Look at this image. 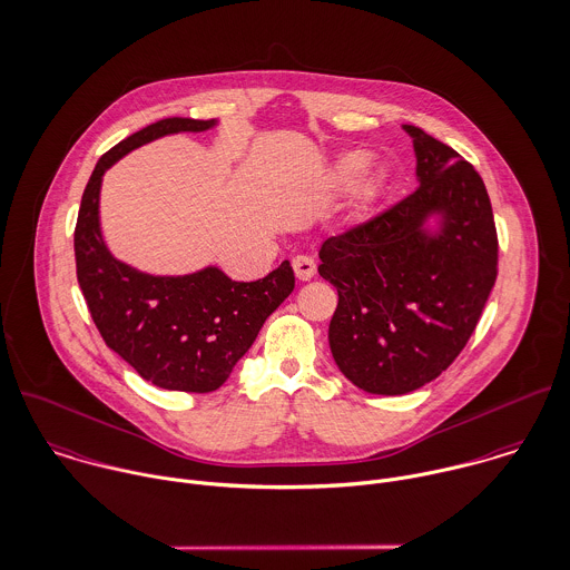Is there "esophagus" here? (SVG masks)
Here are the masks:
<instances>
[{"label": "esophagus", "mask_w": 570, "mask_h": 570, "mask_svg": "<svg viewBox=\"0 0 570 570\" xmlns=\"http://www.w3.org/2000/svg\"><path fill=\"white\" fill-rule=\"evenodd\" d=\"M293 271H295V275H297L302 282H308V279H313V275L317 273V264H315V259L308 257V255H297V257L293 259Z\"/></svg>", "instance_id": "1"}]
</instances>
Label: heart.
<instances>
[{
    "label": "heart",
    "instance_id": "1",
    "mask_svg": "<svg viewBox=\"0 0 570 570\" xmlns=\"http://www.w3.org/2000/svg\"><path fill=\"white\" fill-rule=\"evenodd\" d=\"M368 159H371L368 153H362V150L344 155V157L337 161V166H335V179H337V184L344 186V188H353L358 179L362 178V175H364V170H366V166H368ZM384 184H386V173H384L382 168H380V170H373L371 175H366L363 181L360 183V188H357L360 202H362V204H371V202L382 193Z\"/></svg>",
    "mask_w": 570,
    "mask_h": 570
}]
</instances>
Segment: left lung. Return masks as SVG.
<instances>
[{
  "mask_svg": "<svg viewBox=\"0 0 570 570\" xmlns=\"http://www.w3.org/2000/svg\"><path fill=\"white\" fill-rule=\"evenodd\" d=\"M420 188L328 237L320 275L337 288L328 326L340 371L373 395H404L442 375L469 344L498 279V228L480 173L406 124ZM443 217L426 236L423 222Z\"/></svg>",
  "mask_w": 570,
  "mask_h": 570,
  "instance_id": "obj_1",
  "label": "left lung"
}]
</instances>
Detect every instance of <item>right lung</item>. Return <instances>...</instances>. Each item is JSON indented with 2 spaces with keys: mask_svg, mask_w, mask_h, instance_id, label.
<instances>
[{
  "mask_svg": "<svg viewBox=\"0 0 570 570\" xmlns=\"http://www.w3.org/2000/svg\"><path fill=\"white\" fill-rule=\"evenodd\" d=\"M213 124L166 117L115 144L99 157L83 188L75 226L77 282L106 346L146 382L184 393H210L228 380L266 317L293 293L291 262L257 282H233L219 268L184 277L139 273L117 262L101 239L99 186L104 170L128 150Z\"/></svg>",
  "mask_w": 570,
  "mask_h": 570,
  "instance_id": "add662e5",
  "label": "right lung"
}]
</instances>
